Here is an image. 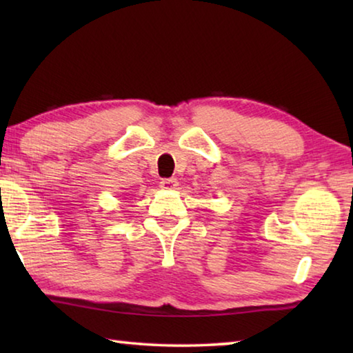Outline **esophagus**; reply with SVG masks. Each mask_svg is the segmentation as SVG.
Returning <instances> with one entry per match:
<instances>
[{
    "label": "esophagus",
    "instance_id": "34e87169",
    "mask_svg": "<svg viewBox=\"0 0 353 353\" xmlns=\"http://www.w3.org/2000/svg\"><path fill=\"white\" fill-rule=\"evenodd\" d=\"M160 187H162L163 190H172L177 187V181L174 177H170V179H163L162 182H160Z\"/></svg>",
    "mask_w": 353,
    "mask_h": 353
}]
</instances>
